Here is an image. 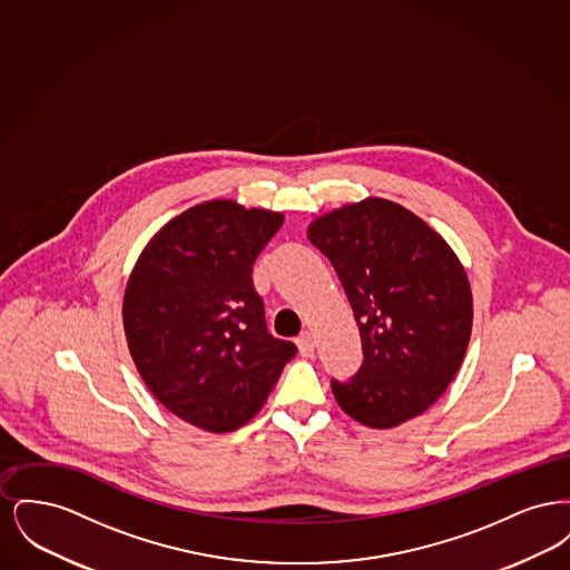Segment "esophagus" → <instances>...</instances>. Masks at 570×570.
Here are the masks:
<instances>
[{
  "mask_svg": "<svg viewBox=\"0 0 570 570\" xmlns=\"http://www.w3.org/2000/svg\"><path fill=\"white\" fill-rule=\"evenodd\" d=\"M298 353L301 356H312L314 348H316V342H314V335L312 333H303L297 340Z\"/></svg>",
  "mask_w": 570,
  "mask_h": 570,
  "instance_id": "34e87169",
  "label": "esophagus"
}]
</instances>
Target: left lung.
<instances>
[{
  "label": "left lung",
  "instance_id": "left-lung-1",
  "mask_svg": "<svg viewBox=\"0 0 570 570\" xmlns=\"http://www.w3.org/2000/svg\"><path fill=\"white\" fill-rule=\"evenodd\" d=\"M307 237L331 261L361 333V367L331 379L337 404L374 430L425 412L455 379L472 331V293L453 249L384 198L318 217Z\"/></svg>",
  "mask_w": 570,
  "mask_h": 570
}]
</instances>
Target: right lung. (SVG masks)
Masks as SVG:
<instances>
[{
    "mask_svg": "<svg viewBox=\"0 0 570 570\" xmlns=\"http://www.w3.org/2000/svg\"><path fill=\"white\" fill-rule=\"evenodd\" d=\"M282 214L233 200L196 205L142 249L124 297L136 370L156 400L207 432H233L297 354L273 337L252 265Z\"/></svg>",
    "mask_w": 570,
    "mask_h": 570,
    "instance_id": "right-lung-1",
    "label": "right lung"
}]
</instances>
